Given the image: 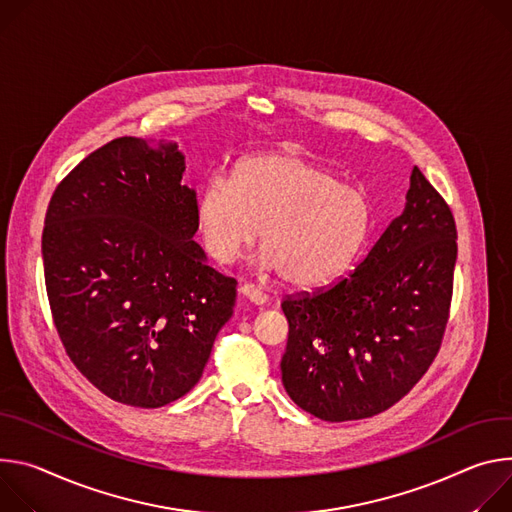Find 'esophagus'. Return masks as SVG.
Masks as SVG:
<instances>
[{
  "mask_svg": "<svg viewBox=\"0 0 512 512\" xmlns=\"http://www.w3.org/2000/svg\"><path fill=\"white\" fill-rule=\"evenodd\" d=\"M240 293H242V297L248 301V303H252V305H264L266 301H268V295L262 291V289H258V287H254V285H242L240 287Z\"/></svg>",
  "mask_w": 512,
  "mask_h": 512,
  "instance_id": "esophagus-1",
  "label": "esophagus"
}]
</instances>
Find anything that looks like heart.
Wrapping results in <instances>:
<instances>
[{
    "instance_id": "1",
    "label": "heart",
    "mask_w": 512,
    "mask_h": 512,
    "mask_svg": "<svg viewBox=\"0 0 512 512\" xmlns=\"http://www.w3.org/2000/svg\"><path fill=\"white\" fill-rule=\"evenodd\" d=\"M195 225L205 252L234 262L256 242L260 264L297 289H323L342 278L364 248L372 205L335 173L295 152L244 158L232 179L211 175L195 199Z\"/></svg>"
}]
</instances>
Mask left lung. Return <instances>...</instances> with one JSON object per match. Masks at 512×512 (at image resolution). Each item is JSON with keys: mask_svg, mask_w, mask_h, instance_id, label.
I'll return each instance as SVG.
<instances>
[{"mask_svg": "<svg viewBox=\"0 0 512 512\" xmlns=\"http://www.w3.org/2000/svg\"><path fill=\"white\" fill-rule=\"evenodd\" d=\"M456 221L415 166L407 203L337 285L282 301V384L303 411L339 423L374 417L421 380L445 331Z\"/></svg>", "mask_w": 512, "mask_h": 512, "instance_id": "left-lung-1", "label": "left lung"}]
</instances>
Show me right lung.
Returning a JSON list of instances; mask_svg holds the SVG:
<instances>
[{"mask_svg": "<svg viewBox=\"0 0 512 512\" xmlns=\"http://www.w3.org/2000/svg\"><path fill=\"white\" fill-rule=\"evenodd\" d=\"M177 142L118 138L56 187L42 232L56 331L109 399L156 409L201 378L238 282L193 240L195 191Z\"/></svg>", "mask_w": 512, "mask_h": 512, "instance_id": "1", "label": "right lung"}]
</instances>
